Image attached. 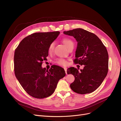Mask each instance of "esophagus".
<instances>
[{
    "label": "esophagus",
    "instance_id": "1",
    "mask_svg": "<svg viewBox=\"0 0 121 121\" xmlns=\"http://www.w3.org/2000/svg\"><path fill=\"white\" fill-rule=\"evenodd\" d=\"M64 70H65V71L66 74H67V68H64Z\"/></svg>",
    "mask_w": 121,
    "mask_h": 121
}]
</instances>
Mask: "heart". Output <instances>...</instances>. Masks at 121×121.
<instances>
[{
  "label": "heart",
  "mask_w": 121,
  "mask_h": 121,
  "mask_svg": "<svg viewBox=\"0 0 121 121\" xmlns=\"http://www.w3.org/2000/svg\"><path fill=\"white\" fill-rule=\"evenodd\" d=\"M63 43L65 46L68 48L71 44L73 43V42L72 40L69 39H63ZM54 48V42H52L51 43L48 47V52L49 53H51V52L53 51V49ZM56 63L62 66H66L67 64V62L66 60L63 59H59L56 61Z\"/></svg>",
  "instance_id": "b5f03b06"
}]
</instances>
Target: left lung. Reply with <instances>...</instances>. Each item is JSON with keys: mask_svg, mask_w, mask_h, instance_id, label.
Listing matches in <instances>:
<instances>
[{"mask_svg": "<svg viewBox=\"0 0 121 121\" xmlns=\"http://www.w3.org/2000/svg\"><path fill=\"white\" fill-rule=\"evenodd\" d=\"M64 34L73 36L78 42L75 63L85 65L80 71L74 67L68 69V74H72L75 78L70 87L78 94L92 92L107 75L108 54L106 47L97 35L82 29L64 31Z\"/></svg>", "mask_w": 121, "mask_h": 121, "instance_id": "8db88e82", "label": "left lung"}]
</instances>
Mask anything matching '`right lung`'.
I'll list each match as a JSON object with an SVG mask.
<instances>
[{"label": "right lung", "instance_id": "1", "mask_svg": "<svg viewBox=\"0 0 121 121\" xmlns=\"http://www.w3.org/2000/svg\"><path fill=\"white\" fill-rule=\"evenodd\" d=\"M59 31L35 33L25 38L15 49L14 73L20 85L30 95L42 99L54 92L58 81L66 75L63 68L52 65L41 67L48 55V47Z\"/></svg>", "mask_w": 121, "mask_h": 121}]
</instances>
